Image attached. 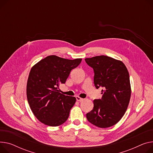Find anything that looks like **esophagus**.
<instances>
[{"label":"esophagus","instance_id":"1","mask_svg":"<svg viewBox=\"0 0 153 153\" xmlns=\"http://www.w3.org/2000/svg\"><path fill=\"white\" fill-rule=\"evenodd\" d=\"M76 100H77V101H83V100H84V98H80V97H78V96L76 97Z\"/></svg>","mask_w":153,"mask_h":153}]
</instances>
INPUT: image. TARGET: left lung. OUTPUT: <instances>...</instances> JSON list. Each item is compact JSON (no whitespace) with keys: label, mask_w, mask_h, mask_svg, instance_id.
<instances>
[{"label":"left lung","mask_w":153,"mask_h":153,"mask_svg":"<svg viewBox=\"0 0 153 153\" xmlns=\"http://www.w3.org/2000/svg\"><path fill=\"white\" fill-rule=\"evenodd\" d=\"M94 71V84L102 88L101 99L94 100L93 109L86 114L89 123L100 128L117 124L124 115L131 95L128 70L119 60L105 55L85 58Z\"/></svg>","instance_id":"1"}]
</instances>
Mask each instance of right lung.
Masks as SVG:
<instances>
[{
  "label": "right lung",
  "mask_w": 153,
  "mask_h": 153,
  "mask_svg": "<svg viewBox=\"0 0 153 153\" xmlns=\"http://www.w3.org/2000/svg\"><path fill=\"white\" fill-rule=\"evenodd\" d=\"M81 61L50 55L30 69L26 88L27 101L34 116L43 124L56 127L68 119L76 99L62 94L58 89Z\"/></svg>",
  "instance_id": "1"
}]
</instances>
